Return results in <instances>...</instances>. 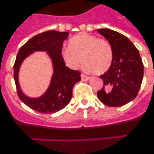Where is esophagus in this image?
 <instances>
[{"label": "esophagus", "mask_w": 154, "mask_h": 154, "mask_svg": "<svg viewBox=\"0 0 154 154\" xmlns=\"http://www.w3.org/2000/svg\"><path fill=\"white\" fill-rule=\"evenodd\" d=\"M81 79H82V81L85 82V81H88V80H89V76L85 75V74H82L81 75Z\"/></svg>", "instance_id": "obj_1"}]
</instances>
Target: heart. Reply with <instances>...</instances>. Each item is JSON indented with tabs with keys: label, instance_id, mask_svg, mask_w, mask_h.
Returning <instances> with one entry per match:
<instances>
[{
	"label": "heart",
	"instance_id": "obj_1",
	"mask_svg": "<svg viewBox=\"0 0 154 154\" xmlns=\"http://www.w3.org/2000/svg\"><path fill=\"white\" fill-rule=\"evenodd\" d=\"M64 62L72 69L79 68L83 62L86 68L96 74L109 69L113 61V51L107 40L87 33H80L69 40V47L62 48Z\"/></svg>",
	"mask_w": 154,
	"mask_h": 154
}]
</instances>
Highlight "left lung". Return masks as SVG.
I'll use <instances>...</instances> for the list:
<instances>
[{"label":"left lung","instance_id":"left-lung-1","mask_svg":"<svg viewBox=\"0 0 154 154\" xmlns=\"http://www.w3.org/2000/svg\"><path fill=\"white\" fill-rule=\"evenodd\" d=\"M113 51V61L107 72L100 75L103 87L97 92L99 100L109 106H122L136 98L143 77V64L138 49L117 31L99 29Z\"/></svg>","mask_w":154,"mask_h":154}]
</instances>
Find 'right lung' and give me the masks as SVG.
I'll list each match as a JSON object with an SVG mask.
<instances>
[{
    "mask_svg": "<svg viewBox=\"0 0 154 154\" xmlns=\"http://www.w3.org/2000/svg\"><path fill=\"white\" fill-rule=\"evenodd\" d=\"M69 35L65 31H45L34 36L19 49L14 65V78L19 99L31 109L42 113H54L62 109L70 102L75 84L81 80V73L66 67L61 55L63 42ZM36 51H47L53 60L54 73L46 93L32 99L25 96L20 89L18 72L24 58Z\"/></svg>",
    "mask_w": 154,
    "mask_h": 154,
    "instance_id": "add662e5",
    "label": "right lung"
}]
</instances>
